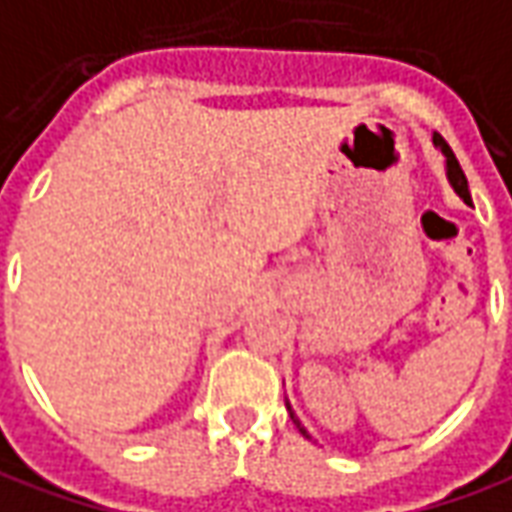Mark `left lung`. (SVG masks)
I'll return each mask as SVG.
<instances>
[{"instance_id":"8db88e82","label":"left lung","mask_w":512,"mask_h":512,"mask_svg":"<svg viewBox=\"0 0 512 512\" xmlns=\"http://www.w3.org/2000/svg\"><path fill=\"white\" fill-rule=\"evenodd\" d=\"M432 141H435V146H438V149L443 152V157H446V180H449V185L455 188V194L460 196V199H463L466 205H471V194H468V180H466V174H463V169H460V163H457L455 152L449 149V144L443 141L441 135H432ZM285 407H288V413H291L293 424L299 427V432H302V435H307V430L302 427V421L296 418V413H293L291 405H288V399H285ZM307 438H310V435H307Z\"/></svg>"}]
</instances>
